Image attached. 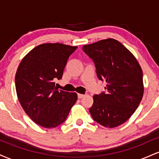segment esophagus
Returning a JSON list of instances; mask_svg holds the SVG:
<instances>
[{"instance_id": "1", "label": "esophagus", "mask_w": 159, "mask_h": 159, "mask_svg": "<svg viewBox=\"0 0 159 159\" xmlns=\"http://www.w3.org/2000/svg\"><path fill=\"white\" fill-rule=\"evenodd\" d=\"M84 94H78V98H83L84 97Z\"/></svg>"}]
</instances>
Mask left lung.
<instances>
[{"label":"left lung","mask_w":159,"mask_h":159,"mask_svg":"<svg viewBox=\"0 0 159 159\" xmlns=\"http://www.w3.org/2000/svg\"><path fill=\"white\" fill-rule=\"evenodd\" d=\"M82 49L93 61L98 79L107 82L105 92L93 96L91 116L105 127L118 126L139 106L143 95L142 69L132 53L116 39L100 40Z\"/></svg>","instance_id":"8db88e82"}]
</instances>
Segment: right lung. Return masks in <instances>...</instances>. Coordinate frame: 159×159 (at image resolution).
<instances>
[{"label":"right lung","instance_id":"add662e5","mask_svg":"<svg viewBox=\"0 0 159 159\" xmlns=\"http://www.w3.org/2000/svg\"><path fill=\"white\" fill-rule=\"evenodd\" d=\"M61 43L36 46L27 54L16 75V90L24 111L41 126L55 128L65 121L78 99L75 93L58 90L69 56L77 49Z\"/></svg>","mask_w":159,"mask_h":159}]
</instances>
